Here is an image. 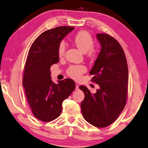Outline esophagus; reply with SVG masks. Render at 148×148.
<instances>
[{
  "label": "esophagus",
  "mask_w": 148,
  "mask_h": 148,
  "mask_svg": "<svg viewBox=\"0 0 148 148\" xmlns=\"http://www.w3.org/2000/svg\"><path fill=\"white\" fill-rule=\"evenodd\" d=\"M78 88H79V85L78 84H76V90H78Z\"/></svg>",
  "instance_id": "obj_1"
}]
</instances>
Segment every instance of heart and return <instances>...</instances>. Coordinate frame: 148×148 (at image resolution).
Here are the masks:
<instances>
[{"instance_id":"1","label":"heart","mask_w":148,"mask_h":148,"mask_svg":"<svg viewBox=\"0 0 148 148\" xmlns=\"http://www.w3.org/2000/svg\"><path fill=\"white\" fill-rule=\"evenodd\" d=\"M74 41L79 50L83 53H88V57H94L97 55V51L93 47L94 40L91 34L87 31H79L74 37ZM66 46L64 42H60L58 47V55L62 57L65 54ZM86 67L84 65H72L67 69V74L70 77L75 79H78L82 74L86 72Z\"/></svg>"}]
</instances>
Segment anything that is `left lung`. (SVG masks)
<instances>
[{
    "label": "left lung",
    "instance_id": "obj_1",
    "mask_svg": "<svg viewBox=\"0 0 148 148\" xmlns=\"http://www.w3.org/2000/svg\"><path fill=\"white\" fill-rule=\"evenodd\" d=\"M101 46L100 53L90 74L91 82L99 89L95 93L84 86L79 88L85 95L81 110L85 120L98 128L109 126L125 108L128 95V70L125 52L114 37L97 34Z\"/></svg>",
    "mask_w": 148,
    "mask_h": 148
}]
</instances>
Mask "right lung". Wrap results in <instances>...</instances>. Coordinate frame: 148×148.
<instances>
[{"instance_id": "obj_1", "label": "right lung", "mask_w": 148, "mask_h": 148, "mask_svg": "<svg viewBox=\"0 0 148 148\" xmlns=\"http://www.w3.org/2000/svg\"><path fill=\"white\" fill-rule=\"evenodd\" d=\"M74 29L59 26L42 33L32 43L24 66L22 84L32 113L43 122L55 120L62 112V103L76 88L72 79L52 82L50 67L58 62V47Z\"/></svg>"}]
</instances>
